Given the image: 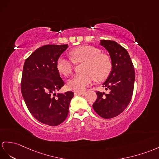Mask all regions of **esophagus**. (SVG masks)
<instances>
[{
	"label": "esophagus",
	"mask_w": 159,
	"mask_h": 159,
	"mask_svg": "<svg viewBox=\"0 0 159 159\" xmlns=\"http://www.w3.org/2000/svg\"><path fill=\"white\" fill-rule=\"evenodd\" d=\"M75 94H80V95H85L86 94V92H75Z\"/></svg>",
	"instance_id": "esophagus-1"
}]
</instances>
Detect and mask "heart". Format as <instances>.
Instances as JSON below:
<instances>
[{"label":"heart","mask_w":159,"mask_h":159,"mask_svg":"<svg viewBox=\"0 0 159 159\" xmlns=\"http://www.w3.org/2000/svg\"><path fill=\"white\" fill-rule=\"evenodd\" d=\"M71 59L59 57L57 60V69L61 74L68 76L74 70V63H84L81 74L69 81L67 86L72 90L82 92L95 79L100 82L107 78L112 69L111 57L100 49L90 45H83L69 52Z\"/></svg>","instance_id":"obj_1"}]
</instances>
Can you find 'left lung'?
<instances>
[{
	"label": "left lung",
	"instance_id": "1",
	"mask_svg": "<svg viewBox=\"0 0 159 159\" xmlns=\"http://www.w3.org/2000/svg\"><path fill=\"white\" fill-rule=\"evenodd\" d=\"M100 44L110 54L112 71L103 87L109 93L96 91L93 109L100 117L111 119L121 114L129 104L134 92L135 71L127 50L117 42L102 40Z\"/></svg>",
	"mask_w": 159,
	"mask_h": 159
}]
</instances>
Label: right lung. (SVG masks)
<instances>
[{
  "label": "right lung",
  "instance_id": "1",
  "mask_svg": "<svg viewBox=\"0 0 159 159\" xmlns=\"http://www.w3.org/2000/svg\"><path fill=\"white\" fill-rule=\"evenodd\" d=\"M67 44H48L38 48L26 59L23 68L21 90L30 113L38 121L57 126L66 119L74 94L54 93L64 82L57 69V60Z\"/></svg>",
  "mask_w": 159,
  "mask_h": 159
}]
</instances>
